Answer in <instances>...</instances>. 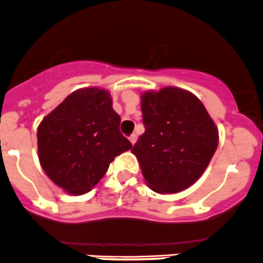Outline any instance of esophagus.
<instances>
[{
	"instance_id": "esophagus-1",
	"label": "esophagus",
	"mask_w": 263,
	"mask_h": 263,
	"mask_svg": "<svg viewBox=\"0 0 263 263\" xmlns=\"http://www.w3.org/2000/svg\"><path fill=\"white\" fill-rule=\"evenodd\" d=\"M137 139H138V135L135 134V133H133L130 137H129V140H130V143L133 144V145H134L135 142H137Z\"/></svg>"
}]
</instances>
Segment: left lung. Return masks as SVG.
<instances>
[{
  "label": "left lung",
  "instance_id": "obj_1",
  "mask_svg": "<svg viewBox=\"0 0 263 263\" xmlns=\"http://www.w3.org/2000/svg\"><path fill=\"white\" fill-rule=\"evenodd\" d=\"M145 132L134 144L146 185L178 193L202 177L218 145V129L191 91L165 86L140 95Z\"/></svg>",
  "mask_w": 263,
  "mask_h": 263
}]
</instances>
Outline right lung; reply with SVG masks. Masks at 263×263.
Listing matches in <instances>:
<instances>
[{
	"mask_svg": "<svg viewBox=\"0 0 263 263\" xmlns=\"http://www.w3.org/2000/svg\"><path fill=\"white\" fill-rule=\"evenodd\" d=\"M111 95L100 87L71 92L37 128V153L46 176L80 196L98 184L117 155L132 148L119 130Z\"/></svg>",
	"mask_w": 263,
	"mask_h": 263,
	"instance_id": "right-lung-1",
	"label": "right lung"
}]
</instances>
